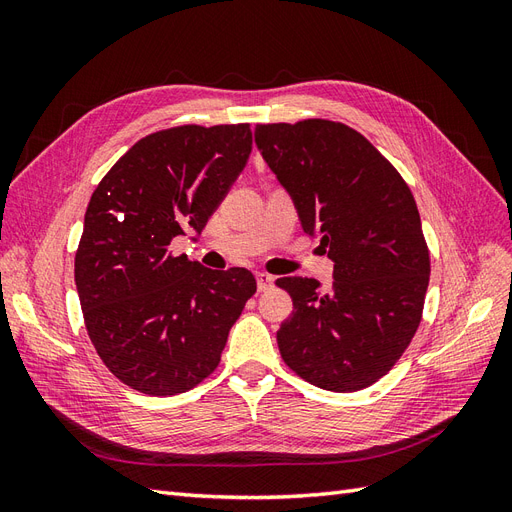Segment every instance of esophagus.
I'll return each instance as SVG.
<instances>
[{"instance_id": "esophagus-1", "label": "esophagus", "mask_w": 512, "mask_h": 512, "mask_svg": "<svg viewBox=\"0 0 512 512\" xmlns=\"http://www.w3.org/2000/svg\"><path fill=\"white\" fill-rule=\"evenodd\" d=\"M256 282H258V290L265 292L269 288H273L275 284V277L269 275V273H256Z\"/></svg>"}]
</instances>
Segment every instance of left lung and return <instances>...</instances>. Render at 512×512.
<instances>
[{
    "label": "left lung",
    "mask_w": 512,
    "mask_h": 512,
    "mask_svg": "<svg viewBox=\"0 0 512 512\" xmlns=\"http://www.w3.org/2000/svg\"><path fill=\"white\" fill-rule=\"evenodd\" d=\"M256 147L320 237L333 284L280 277L292 314L277 331L286 365L309 384L352 393L380 380L418 329L429 252L406 181L363 134L327 119L256 126Z\"/></svg>",
    "instance_id": "left-lung-1"
}]
</instances>
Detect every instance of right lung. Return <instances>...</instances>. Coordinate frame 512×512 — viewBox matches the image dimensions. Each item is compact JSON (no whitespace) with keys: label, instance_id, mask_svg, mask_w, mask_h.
Returning a JSON list of instances; mask_svg holds the SVG:
<instances>
[{"label":"right lung","instance_id":"1","mask_svg":"<svg viewBox=\"0 0 512 512\" xmlns=\"http://www.w3.org/2000/svg\"><path fill=\"white\" fill-rule=\"evenodd\" d=\"M252 151L250 123L181 126L141 138L98 183L74 280L91 344L145 395H179L218 367L228 331L256 292L254 275L173 256L203 232Z\"/></svg>","mask_w":512,"mask_h":512}]
</instances>
